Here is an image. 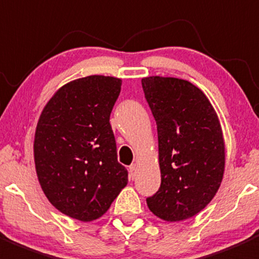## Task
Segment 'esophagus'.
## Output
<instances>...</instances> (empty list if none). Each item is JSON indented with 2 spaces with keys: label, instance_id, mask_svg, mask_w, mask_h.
I'll use <instances>...</instances> for the list:
<instances>
[{
  "label": "esophagus",
  "instance_id": "esophagus-1",
  "mask_svg": "<svg viewBox=\"0 0 259 259\" xmlns=\"http://www.w3.org/2000/svg\"><path fill=\"white\" fill-rule=\"evenodd\" d=\"M137 164H132V165L129 166V177L130 179H134L135 176H137Z\"/></svg>",
  "mask_w": 259,
  "mask_h": 259
}]
</instances>
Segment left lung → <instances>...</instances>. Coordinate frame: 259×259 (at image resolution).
Segmentation results:
<instances>
[{"label": "left lung", "mask_w": 259, "mask_h": 259, "mask_svg": "<svg viewBox=\"0 0 259 259\" xmlns=\"http://www.w3.org/2000/svg\"><path fill=\"white\" fill-rule=\"evenodd\" d=\"M142 86L156 121L161 174L146 204L164 221H184L207 207L223 179L221 124L207 96L189 81L150 76Z\"/></svg>", "instance_id": "obj_1"}]
</instances>
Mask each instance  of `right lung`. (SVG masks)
I'll use <instances>...</instances> for the list:
<instances>
[{"mask_svg": "<svg viewBox=\"0 0 259 259\" xmlns=\"http://www.w3.org/2000/svg\"><path fill=\"white\" fill-rule=\"evenodd\" d=\"M120 90L116 77L74 80L57 90L38 119L33 143L38 182L50 203L71 218H100L127 184L110 125Z\"/></svg>", "mask_w": 259, "mask_h": 259, "instance_id": "add662e5", "label": "right lung"}]
</instances>
